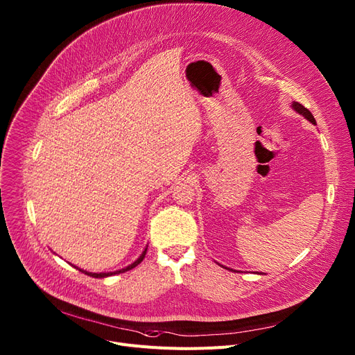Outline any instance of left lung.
I'll list each match as a JSON object with an SVG mask.
<instances>
[{
    "label": "left lung",
    "mask_w": 355,
    "mask_h": 355,
    "mask_svg": "<svg viewBox=\"0 0 355 355\" xmlns=\"http://www.w3.org/2000/svg\"><path fill=\"white\" fill-rule=\"evenodd\" d=\"M291 107H292L295 112H297V114H300V115H302L306 121H309L312 125H316V121H315V118L312 116L311 112H309L305 106H302L300 102H292ZM223 268H225V266H223ZM226 269H227V270H233V269H229V268H226ZM260 275H262V273H260Z\"/></svg>",
    "instance_id": "obj_1"
}]
</instances>
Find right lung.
<instances>
[{
	"mask_svg": "<svg viewBox=\"0 0 355 355\" xmlns=\"http://www.w3.org/2000/svg\"><path fill=\"white\" fill-rule=\"evenodd\" d=\"M146 249H148V246L144 249V252L141 253V256L135 260L134 263H130V265H128V266H125V268H122V269H119V270H115V272H99V273H96V272H87V270H83V269H80V268H78V266H74L76 269H79L82 273H85V275H87V276H92V277H98V279H102V277H107V276H112V275H119V273H123V272H128V270H130V269H134L135 266H138L142 260H144V257H145V254H146Z\"/></svg>",
	"mask_w": 355,
	"mask_h": 355,
	"instance_id": "right-lung-1",
	"label": "right lung"
}]
</instances>
